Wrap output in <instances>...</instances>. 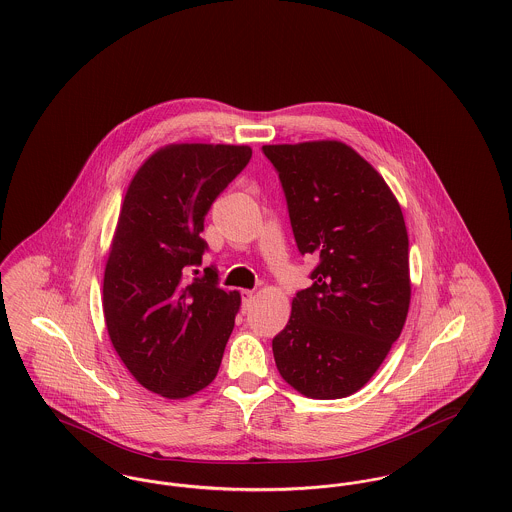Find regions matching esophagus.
Here are the masks:
<instances>
[{"label": "esophagus", "instance_id": "obj_1", "mask_svg": "<svg viewBox=\"0 0 512 512\" xmlns=\"http://www.w3.org/2000/svg\"><path fill=\"white\" fill-rule=\"evenodd\" d=\"M253 298H255L253 290H241V303H243V307H249Z\"/></svg>", "mask_w": 512, "mask_h": 512}]
</instances>
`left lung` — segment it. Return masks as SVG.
<instances>
[{"label":"left lung","mask_w":512,"mask_h":512,"mask_svg":"<svg viewBox=\"0 0 512 512\" xmlns=\"http://www.w3.org/2000/svg\"><path fill=\"white\" fill-rule=\"evenodd\" d=\"M301 255L319 259L272 338L282 379L319 400L373 377L410 307L408 232L379 172L340 141L265 145Z\"/></svg>","instance_id":"8db88e82"}]
</instances>
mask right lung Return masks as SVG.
Segmentation results:
<instances>
[{
  "label": "right lung",
  "instance_id": "1",
  "mask_svg": "<svg viewBox=\"0 0 512 512\" xmlns=\"http://www.w3.org/2000/svg\"><path fill=\"white\" fill-rule=\"evenodd\" d=\"M249 158L243 145H168L127 187L102 307L121 361L160 396L178 400L211 385L234 331L240 292H224L214 267L193 280L187 272L207 251L201 232L214 199Z\"/></svg>",
  "mask_w": 512,
  "mask_h": 512
}]
</instances>
